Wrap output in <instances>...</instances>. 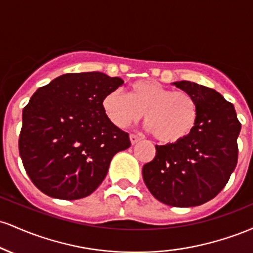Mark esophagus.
<instances>
[{
	"label": "esophagus",
	"mask_w": 253,
	"mask_h": 253,
	"mask_svg": "<svg viewBox=\"0 0 253 253\" xmlns=\"http://www.w3.org/2000/svg\"><path fill=\"white\" fill-rule=\"evenodd\" d=\"M140 136L139 135H136V134H129V140H130V144L132 145H134V144H136L138 143L139 140H140Z\"/></svg>",
	"instance_id": "esophagus-1"
}]
</instances>
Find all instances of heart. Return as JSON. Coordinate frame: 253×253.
I'll return each mask as SVG.
<instances>
[{
	"instance_id": "1",
	"label": "heart",
	"mask_w": 253,
	"mask_h": 253,
	"mask_svg": "<svg viewBox=\"0 0 253 253\" xmlns=\"http://www.w3.org/2000/svg\"><path fill=\"white\" fill-rule=\"evenodd\" d=\"M102 108L118 128L136 123L144 114L146 128L164 144H175L187 138L199 119V107L193 95L165 88L153 80L135 81L127 95L121 90L108 92L102 100Z\"/></svg>"
}]
</instances>
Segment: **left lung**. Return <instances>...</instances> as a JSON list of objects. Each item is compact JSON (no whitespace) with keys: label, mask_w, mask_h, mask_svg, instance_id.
Returning a JSON list of instances; mask_svg holds the SVG:
<instances>
[{"label":"left lung","mask_w":253,"mask_h":253,"mask_svg":"<svg viewBox=\"0 0 253 253\" xmlns=\"http://www.w3.org/2000/svg\"><path fill=\"white\" fill-rule=\"evenodd\" d=\"M173 84L196 100L197 124L182 141L156 145V156L143 167V177L158 201L195 207L211 201L227 184L237 167L242 125L233 104L214 89L189 81Z\"/></svg>","instance_id":"left-lung-1"}]
</instances>
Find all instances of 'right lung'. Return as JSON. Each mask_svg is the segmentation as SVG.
I'll list each match as a JSON object with an SVG mask.
<instances>
[{
    "instance_id": "right-lung-1",
    "label": "right lung",
    "mask_w": 253,
    "mask_h": 253,
    "mask_svg": "<svg viewBox=\"0 0 253 253\" xmlns=\"http://www.w3.org/2000/svg\"><path fill=\"white\" fill-rule=\"evenodd\" d=\"M124 84L102 72L65 74L39 88L22 110L19 152L33 184L46 195L78 200L108 172L128 133L107 119L102 100Z\"/></svg>"
}]
</instances>
